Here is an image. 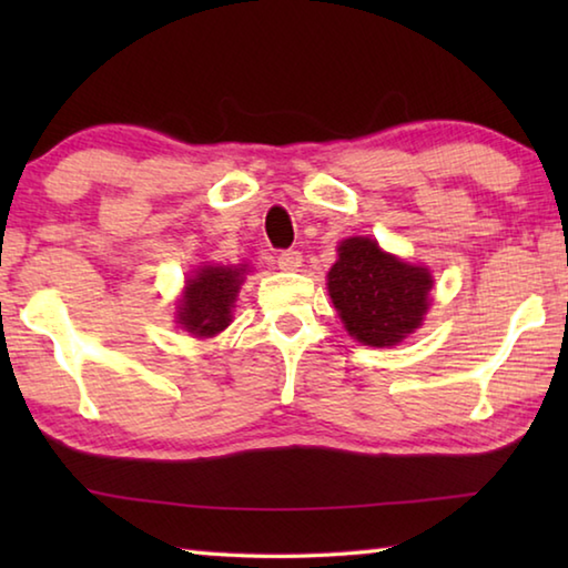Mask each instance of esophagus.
<instances>
[{
    "mask_svg": "<svg viewBox=\"0 0 568 568\" xmlns=\"http://www.w3.org/2000/svg\"><path fill=\"white\" fill-rule=\"evenodd\" d=\"M275 263L281 271H297L303 265V255L301 250H283V253H277Z\"/></svg>",
    "mask_w": 568,
    "mask_h": 568,
    "instance_id": "1",
    "label": "esophagus"
}]
</instances>
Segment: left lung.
Wrapping results in <instances>:
<instances>
[{
    "label": "left lung",
    "mask_w": 568,
    "mask_h": 568,
    "mask_svg": "<svg viewBox=\"0 0 568 568\" xmlns=\"http://www.w3.org/2000/svg\"><path fill=\"white\" fill-rule=\"evenodd\" d=\"M430 273L386 255L371 237L343 240L328 273V293L355 341L396 345L420 325L428 311Z\"/></svg>",
    "instance_id": "left-lung-1"
}]
</instances>
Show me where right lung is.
I'll use <instances>...</instances> for the list:
<instances>
[{"instance_id": "1", "label": "right lung", "mask_w": 568, "mask_h": 568, "mask_svg": "<svg viewBox=\"0 0 568 568\" xmlns=\"http://www.w3.org/2000/svg\"><path fill=\"white\" fill-rule=\"evenodd\" d=\"M245 267L205 265L195 277H190L185 295L180 301L178 323L192 335L207 338L230 325V307L243 283Z\"/></svg>"}]
</instances>
